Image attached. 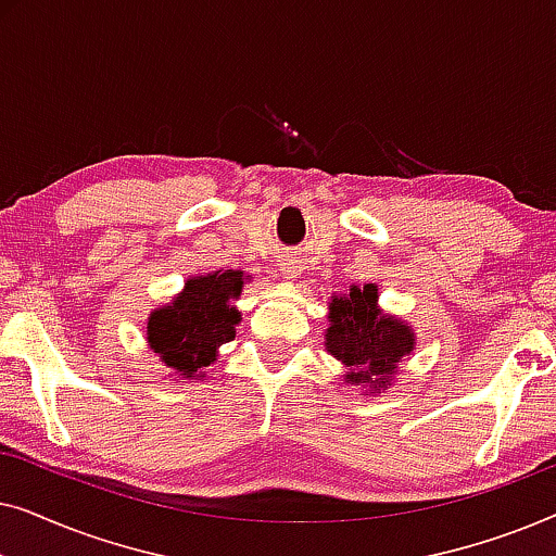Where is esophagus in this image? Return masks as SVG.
<instances>
[{
  "label": "esophagus",
  "instance_id": "esophagus-1",
  "mask_svg": "<svg viewBox=\"0 0 556 556\" xmlns=\"http://www.w3.org/2000/svg\"><path fill=\"white\" fill-rule=\"evenodd\" d=\"M280 270H283V276H286V278H295V276H299V265H295L293 261L280 263Z\"/></svg>",
  "mask_w": 556,
  "mask_h": 556
}]
</instances>
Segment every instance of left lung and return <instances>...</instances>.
Here are the masks:
<instances>
[{
  "label": "left lung",
  "mask_w": 556,
  "mask_h": 556,
  "mask_svg": "<svg viewBox=\"0 0 556 556\" xmlns=\"http://www.w3.org/2000/svg\"><path fill=\"white\" fill-rule=\"evenodd\" d=\"M377 286L352 288L346 299H333L326 349L349 367V384L384 387L402 356L413 352V331L397 318L377 311Z\"/></svg>",
  "instance_id": "8db88e82"
}]
</instances>
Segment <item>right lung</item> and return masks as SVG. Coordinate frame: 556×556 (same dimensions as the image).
<instances>
[{"instance_id":"obj_1","label":"right lung","mask_w":556,"mask_h":556,"mask_svg":"<svg viewBox=\"0 0 556 556\" xmlns=\"http://www.w3.org/2000/svg\"><path fill=\"white\" fill-rule=\"evenodd\" d=\"M242 291L238 270L212 273L187 280L185 293L172 306L149 318V346L162 356L166 367L187 379L200 377V369L215 362L217 346L235 339L240 314L230 306Z\"/></svg>"}]
</instances>
